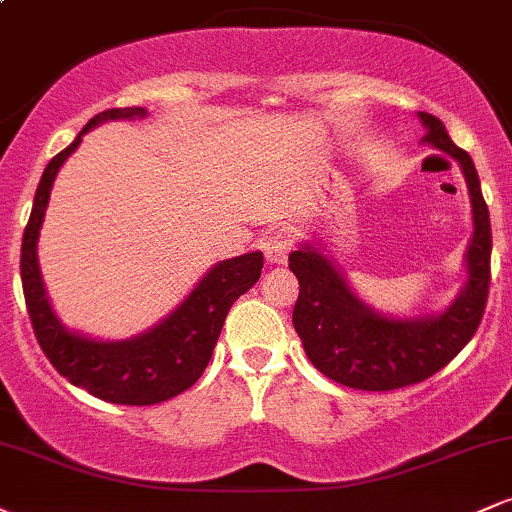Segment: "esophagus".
I'll use <instances>...</instances> for the list:
<instances>
[{
	"label": "esophagus",
	"mask_w": 512,
	"mask_h": 512,
	"mask_svg": "<svg viewBox=\"0 0 512 512\" xmlns=\"http://www.w3.org/2000/svg\"><path fill=\"white\" fill-rule=\"evenodd\" d=\"M293 240L286 231H274L272 236L264 240V257L269 264H286L289 260Z\"/></svg>",
	"instance_id": "esophagus-1"
}]
</instances>
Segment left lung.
<instances>
[{"label":"left lung","mask_w":512,"mask_h":512,"mask_svg":"<svg viewBox=\"0 0 512 512\" xmlns=\"http://www.w3.org/2000/svg\"><path fill=\"white\" fill-rule=\"evenodd\" d=\"M419 120L426 129L421 142L460 163L472 204L474 228L464 252L467 281L455 301L436 315L390 317L356 296L342 269L315 240L289 255V269L301 286L293 327L305 354L322 375L354 390L387 392L431 378L474 337L489 296L491 221L477 168L438 117L419 113Z\"/></svg>","instance_id":"left-lung-1"}]
</instances>
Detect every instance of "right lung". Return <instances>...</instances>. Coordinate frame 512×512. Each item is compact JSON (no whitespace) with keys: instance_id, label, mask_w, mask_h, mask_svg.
Listing matches in <instances>:
<instances>
[{"instance_id":"obj_1","label":"right lung","mask_w":512,"mask_h":512,"mask_svg":"<svg viewBox=\"0 0 512 512\" xmlns=\"http://www.w3.org/2000/svg\"><path fill=\"white\" fill-rule=\"evenodd\" d=\"M139 117H146L144 108L105 110L91 117L74 142L52 158L35 190L31 219L21 243L23 296L40 349L50 358L57 373L72 385L105 402L132 404V407L166 402L202 378L219 342L228 310L257 284L264 264L260 250L214 264L173 313L137 337L105 342L62 325L50 305L38 264V238L50 202L52 182L86 132L110 120H139Z\"/></svg>"}]
</instances>
